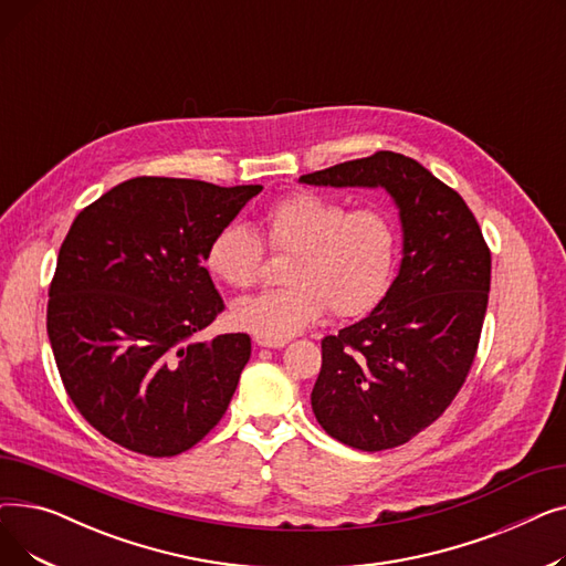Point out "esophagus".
<instances>
[{
    "mask_svg": "<svg viewBox=\"0 0 566 566\" xmlns=\"http://www.w3.org/2000/svg\"><path fill=\"white\" fill-rule=\"evenodd\" d=\"M254 342H256L259 346H265V348H282V346L286 344V339H280V342H277V339H265V337H259V335L254 337Z\"/></svg>",
    "mask_w": 566,
    "mask_h": 566,
    "instance_id": "obj_1",
    "label": "esophagus"
}]
</instances>
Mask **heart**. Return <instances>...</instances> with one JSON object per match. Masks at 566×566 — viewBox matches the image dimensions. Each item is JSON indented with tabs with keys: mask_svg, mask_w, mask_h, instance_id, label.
<instances>
[{
	"mask_svg": "<svg viewBox=\"0 0 566 566\" xmlns=\"http://www.w3.org/2000/svg\"><path fill=\"white\" fill-rule=\"evenodd\" d=\"M261 224L259 238L250 227L229 222L203 250L208 273L238 291L259 282L263 245L273 254H289L284 289L231 307L238 328L265 339H289L314 325L328 307L337 318L369 312L390 284L397 229L378 206L348 208L333 195L298 190L268 206Z\"/></svg>",
	"mask_w": 566,
	"mask_h": 566,
	"instance_id": "heart-1",
	"label": "heart"
}]
</instances>
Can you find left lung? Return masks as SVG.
Masks as SVG:
<instances>
[{
    "label": "left lung",
    "instance_id": "obj_1",
    "mask_svg": "<svg viewBox=\"0 0 566 566\" xmlns=\"http://www.w3.org/2000/svg\"><path fill=\"white\" fill-rule=\"evenodd\" d=\"M310 186H382L403 224L399 275L376 310L321 342L318 424L348 448L392 450L454 401L478 355L491 250L463 197L395 151L301 176Z\"/></svg>",
    "mask_w": 566,
    "mask_h": 566
}]
</instances>
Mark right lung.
<instances>
[{
	"mask_svg": "<svg viewBox=\"0 0 566 566\" xmlns=\"http://www.w3.org/2000/svg\"><path fill=\"white\" fill-rule=\"evenodd\" d=\"M259 192L137 176L73 220L48 291V337L66 395L112 442L176 457L222 420L252 342H192L224 312L203 250Z\"/></svg>",
	"mask_w": 566,
	"mask_h": 566,
	"instance_id": "add662e5",
	"label": "right lung"
}]
</instances>
